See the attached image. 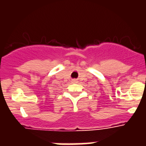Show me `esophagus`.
I'll use <instances>...</instances> for the list:
<instances>
[{
	"instance_id": "obj_1",
	"label": "esophagus",
	"mask_w": 146,
	"mask_h": 146,
	"mask_svg": "<svg viewBox=\"0 0 146 146\" xmlns=\"http://www.w3.org/2000/svg\"><path fill=\"white\" fill-rule=\"evenodd\" d=\"M72 82H74V83H75V82H77V80H76V79H73V80H72Z\"/></svg>"
}]
</instances>
